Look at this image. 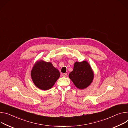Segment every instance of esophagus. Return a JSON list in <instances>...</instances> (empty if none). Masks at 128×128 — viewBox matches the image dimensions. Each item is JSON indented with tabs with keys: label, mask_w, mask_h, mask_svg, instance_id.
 Here are the masks:
<instances>
[{
	"label": "esophagus",
	"mask_w": 128,
	"mask_h": 128,
	"mask_svg": "<svg viewBox=\"0 0 128 128\" xmlns=\"http://www.w3.org/2000/svg\"><path fill=\"white\" fill-rule=\"evenodd\" d=\"M62 76H63V77H66V76H67V73H64V74H62Z\"/></svg>",
	"instance_id": "esophagus-1"
}]
</instances>
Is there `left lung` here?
Returning <instances> with one entry per match:
<instances>
[{"instance_id":"left-lung-1","label":"left lung","mask_w":128,"mask_h":128,"mask_svg":"<svg viewBox=\"0 0 128 128\" xmlns=\"http://www.w3.org/2000/svg\"><path fill=\"white\" fill-rule=\"evenodd\" d=\"M68 77L75 86L80 90L88 88L92 82L94 74L90 64L86 61L76 62L73 71Z\"/></svg>"}]
</instances>
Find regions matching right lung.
Masks as SVG:
<instances>
[{
  "instance_id": "right-lung-1",
  "label": "right lung",
  "mask_w": 128,
  "mask_h": 128,
  "mask_svg": "<svg viewBox=\"0 0 128 128\" xmlns=\"http://www.w3.org/2000/svg\"><path fill=\"white\" fill-rule=\"evenodd\" d=\"M60 76L59 70L51 62L42 60L36 62L31 71V77L35 86L43 90L51 88Z\"/></svg>"
}]
</instances>
